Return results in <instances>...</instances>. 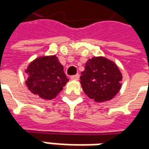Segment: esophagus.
<instances>
[{"instance_id":"1","label":"esophagus","mask_w":149,"mask_h":149,"mask_svg":"<svg viewBox=\"0 0 149 149\" xmlns=\"http://www.w3.org/2000/svg\"><path fill=\"white\" fill-rule=\"evenodd\" d=\"M79 78H80V75L77 74V75H74V76H72V77H71V80L77 81V80H79Z\"/></svg>"}]
</instances>
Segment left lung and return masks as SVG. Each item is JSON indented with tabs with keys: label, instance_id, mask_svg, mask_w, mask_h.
Instances as JSON below:
<instances>
[{
	"label": "left lung",
	"instance_id": "1",
	"mask_svg": "<svg viewBox=\"0 0 149 149\" xmlns=\"http://www.w3.org/2000/svg\"><path fill=\"white\" fill-rule=\"evenodd\" d=\"M80 79L84 93L97 103L112 100L121 88L120 69L112 61L104 56L88 59Z\"/></svg>",
	"mask_w": 149,
	"mask_h": 149
}]
</instances>
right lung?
Listing matches in <instances>:
<instances>
[{"label": "right lung", "mask_w": 149, "mask_h": 149, "mask_svg": "<svg viewBox=\"0 0 149 149\" xmlns=\"http://www.w3.org/2000/svg\"><path fill=\"white\" fill-rule=\"evenodd\" d=\"M25 72L29 76L25 81L28 88L44 100L55 98L68 81L56 55L37 57L28 65Z\"/></svg>", "instance_id": "obj_1"}]
</instances>
